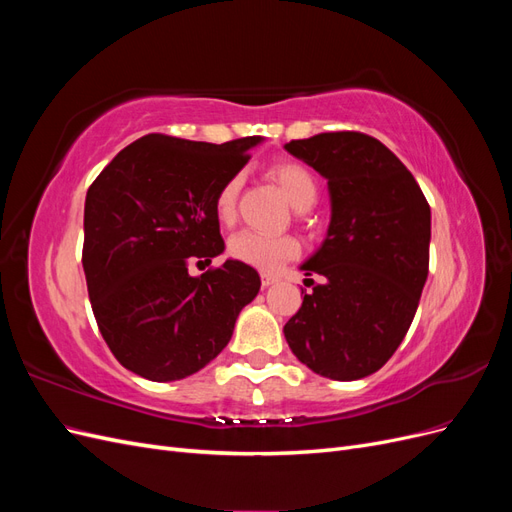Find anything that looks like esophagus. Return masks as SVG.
Segmentation results:
<instances>
[{"mask_svg":"<svg viewBox=\"0 0 512 512\" xmlns=\"http://www.w3.org/2000/svg\"><path fill=\"white\" fill-rule=\"evenodd\" d=\"M260 282H262V286L269 288V286H273V284L277 282V275H271V273H262V275H260Z\"/></svg>","mask_w":512,"mask_h":512,"instance_id":"esophagus-1","label":"esophagus"}]
</instances>
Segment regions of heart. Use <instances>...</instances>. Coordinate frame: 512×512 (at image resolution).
I'll use <instances>...</instances> for the list:
<instances>
[{"label":"heart","instance_id":"obj_1","mask_svg":"<svg viewBox=\"0 0 512 512\" xmlns=\"http://www.w3.org/2000/svg\"><path fill=\"white\" fill-rule=\"evenodd\" d=\"M271 177L280 183L292 207L303 209L314 205L318 192L316 181L305 166L297 162H277L271 166ZM241 183V175H232L215 194V215L224 224L235 220ZM299 252V241L290 235H265V232L258 230H239L228 239V254L243 262V265H250L260 271H273L282 262L299 256Z\"/></svg>","mask_w":512,"mask_h":512}]
</instances>
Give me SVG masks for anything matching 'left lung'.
<instances>
[{"label": "left lung", "instance_id": "left-lung-1", "mask_svg": "<svg viewBox=\"0 0 512 512\" xmlns=\"http://www.w3.org/2000/svg\"><path fill=\"white\" fill-rule=\"evenodd\" d=\"M284 149L327 179L331 196L327 237L301 265L322 284L286 322V342L316 374L361 380L410 329L429 273L431 209L410 170L374 136L324 132Z\"/></svg>", "mask_w": 512, "mask_h": 512}]
</instances>
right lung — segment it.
Returning a JSON list of instances; mask_svg holds the SVG:
<instances>
[{
	"label": "right lung",
	"instance_id": "add662e5",
	"mask_svg": "<svg viewBox=\"0 0 512 512\" xmlns=\"http://www.w3.org/2000/svg\"><path fill=\"white\" fill-rule=\"evenodd\" d=\"M262 141L222 145L147 134L121 149L85 198L83 269L91 309L115 359L153 382L196 374L230 342L260 290L256 269L228 258L192 277V260L224 252L215 194Z\"/></svg>",
	"mask_w": 512,
	"mask_h": 512
}]
</instances>
